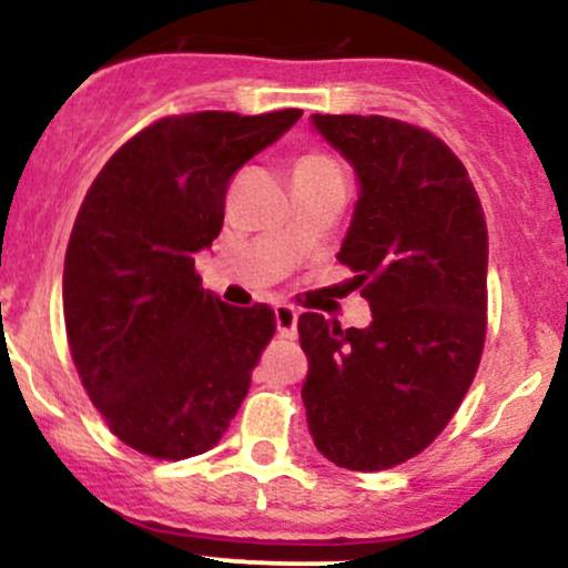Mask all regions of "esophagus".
<instances>
[{"label": "esophagus", "mask_w": 568, "mask_h": 568, "mask_svg": "<svg viewBox=\"0 0 568 568\" xmlns=\"http://www.w3.org/2000/svg\"><path fill=\"white\" fill-rule=\"evenodd\" d=\"M273 316H276V333L278 337H295L297 335V311L292 305H276L273 308Z\"/></svg>", "instance_id": "esophagus-1"}]
</instances>
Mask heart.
Here are the masks:
<instances>
[{
  "mask_svg": "<svg viewBox=\"0 0 568 568\" xmlns=\"http://www.w3.org/2000/svg\"><path fill=\"white\" fill-rule=\"evenodd\" d=\"M337 169V163L333 158L318 155V152H311V155H303L301 161L295 163V171H333Z\"/></svg>",
  "mask_w": 568,
  "mask_h": 568,
  "instance_id": "b5f03b06",
  "label": "heart"
}]
</instances>
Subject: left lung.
<instances>
[{
  "instance_id": "left-lung-1",
  "label": "left lung",
  "mask_w": 568,
  "mask_h": 568,
  "mask_svg": "<svg viewBox=\"0 0 568 568\" xmlns=\"http://www.w3.org/2000/svg\"><path fill=\"white\" fill-rule=\"evenodd\" d=\"M359 182L337 260L373 322L297 318L318 454L356 473L422 454L454 418L486 343L488 231L467 169L437 136L381 114H311Z\"/></svg>"
}]
</instances>
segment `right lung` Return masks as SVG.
I'll use <instances>...</instances> for the list:
<instances>
[{
	"label": "right lung",
	"instance_id": "obj_1",
	"mask_svg": "<svg viewBox=\"0 0 568 568\" xmlns=\"http://www.w3.org/2000/svg\"><path fill=\"white\" fill-rule=\"evenodd\" d=\"M301 114L158 120L114 152L82 201L63 260L69 348L91 403L139 454H203L250 392L276 318L203 290L195 254L222 231L231 176Z\"/></svg>",
	"mask_w": 568,
	"mask_h": 568
}]
</instances>
